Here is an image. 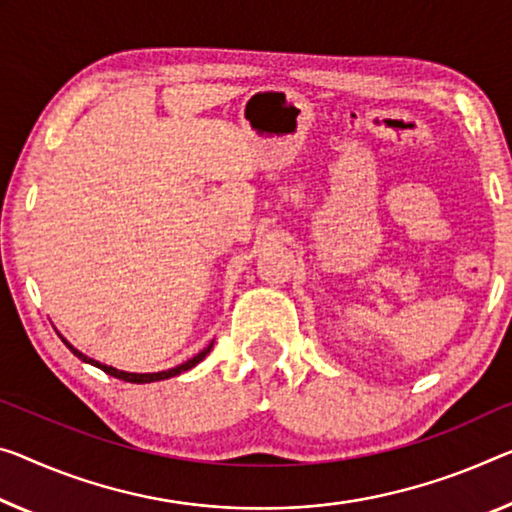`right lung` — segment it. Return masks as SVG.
<instances>
[{"label":"right lung","instance_id":"add662e5","mask_svg":"<svg viewBox=\"0 0 512 512\" xmlns=\"http://www.w3.org/2000/svg\"><path fill=\"white\" fill-rule=\"evenodd\" d=\"M61 341H64L68 348H70V352H73L75 357H80L82 361H86V364H91V366H96V368H100V371H105L107 375H112V377H119V380H123V382H135V384H146V382H160V380H169V377H176V375H180V373H185V371H190V368H194L196 364H199V361H203V357L208 355V352L212 350V343L208 345V348H203L199 355H194L192 359H187L185 364H180V366H176V368H169V371H160V373H125V371H119V368H114V366H107V364H100V361H96V359H91V357H86V355H82L80 350H75L73 345H70L64 336H61Z\"/></svg>","mask_w":512,"mask_h":512}]
</instances>
